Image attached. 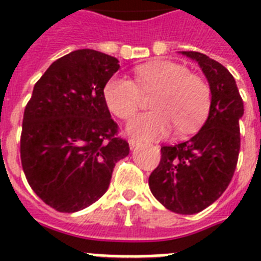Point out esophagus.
I'll return each mask as SVG.
<instances>
[{
  "instance_id": "34e87169",
  "label": "esophagus",
  "mask_w": 261,
  "mask_h": 261,
  "mask_svg": "<svg viewBox=\"0 0 261 261\" xmlns=\"http://www.w3.org/2000/svg\"><path fill=\"white\" fill-rule=\"evenodd\" d=\"M139 141H137V139L134 138H130L128 139V145H130V149H134V147H137L139 145Z\"/></svg>"
}]
</instances>
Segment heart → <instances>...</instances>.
Segmentation results:
<instances>
[{
    "label": "heart",
    "mask_w": 261,
    "mask_h": 261,
    "mask_svg": "<svg viewBox=\"0 0 261 261\" xmlns=\"http://www.w3.org/2000/svg\"><path fill=\"white\" fill-rule=\"evenodd\" d=\"M142 93H155L154 111L135 115L127 131L139 139H159L176 128L184 134L204 120L210 108V89L200 77L191 74L172 61L145 63L134 69V81L114 75L107 81L102 96L108 110L120 119L130 118L142 101Z\"/></svg>",
    "instance_id": "b5f03b06"
}]
</instances>
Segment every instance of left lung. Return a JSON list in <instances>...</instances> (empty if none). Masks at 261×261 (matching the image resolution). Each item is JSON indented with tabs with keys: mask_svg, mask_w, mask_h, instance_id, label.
<instances>
[{
	"mask_svg": "<svg viewBox=\"0 0 261 261\" xmlns=\"http://www.w3.org/2000/svg\"><path fill=\"white\" fill-rule=\"evenodd\" d=\"M194 59L208 81L210 110L196 134L174 146L161 147V161L151 172V194L168 210L196 214L214 203L229 186L240 153V119L244 102L226 67L196 51Z\"/></svg>",
	"mask_w": 261,
	"mask_h": 261,
	"instance_id": "left-lung-1",
	"label": "left lung"
}]
</instances>
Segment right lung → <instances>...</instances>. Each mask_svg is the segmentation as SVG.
Instances as JSON below:
<instances>
[{
  "label": "right lung",
  "instance_id": "add662e5",
  "mask_svg": "<svg viewBox=\"0 0 261 261\" xmlns=\"http://www.w3.org/2000/svg\"><path fill=\"white\" fill-rule=\"evenodd\" d=\"M115 57L71 51L35 84L24 111L20 155L25 177L43 202L75 213L101 198L119 160L130 153L102 96L119 70Z\"/></svg>",
  "mask_w": 261,
  "mask_h": 261
}]
</instances>
